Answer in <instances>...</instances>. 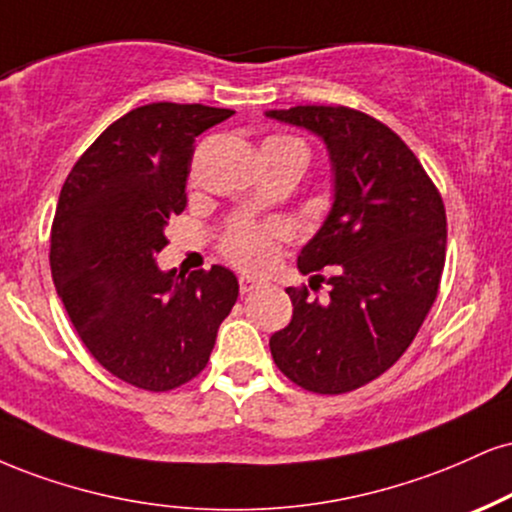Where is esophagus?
Segmentation results:
<instances>
[{
    "label": "esophagus",
    "mask_w": 512,
    "mask_h": 512,
    "mask_svg": "<svg viewBox=\"0 0 512 512\" xmlns=\"http://www.w3.org/2000/svg\"><path fill=\"white\" fill-rule=\"evenodd\" d=\"M238 283H240V293H243V295L250 293V291H255V288L260 286V281L252 279V276H240Z\"/></svg>",
    "instance_id": "esophagus-1"
}]
</instances>
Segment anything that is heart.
Masks as SVG:
<instances>
[{
	"instance_id": "1",
	"label": "heart",
	"mask_w": 512,
	"mask_h": 512,
	"mask_svg": "<svg viewBox=\"0 0 512 512\" xmlns=\"http://www.w3.org/2000/svg\"><path fill=\"white\" fill-rule=\"evenodd\" d=\"M267 143H298V140L281 135V138H269ZM286 236L288 226L281 224V221H269V224H238L236 229H231L224 236V240H221V252L226 255V260L240 269L262 272V269H267L274 262L276 248H279V243Z\"/></svg>"
}]
</instances>
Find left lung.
Here are the masks:
<instances>
[{
  "mask_svg": "<svg viewBox=\"0 0 512 512\" xmlns=\"http://www.w3.org/2000/svg\"><path fill=\"white\" fill-rule=\"evenodd\" d=\"M267 116L317 133L336 171L334 207L298 257L312 283H329V300L286 288L293 319L269 348L300 389L355 391L396 365L432 310L446 262V207L415 152L374 116L341 104Z\"/></svg>",
  "mask_w": 512,
  "mask_h": 512,
  "instance_id": "obj_1",
  "label": "left lung"
}]
</instances>
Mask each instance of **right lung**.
Returning <instances> with one entry per match:
<instances>
[{
	"mask_svg": "<svg viewBox=\"0 0 512 512\" xmlns=\"http://www.w3.org/2000/svg\"><path fill=\"white\" fill-rule=\"evenodd\" d=\"M231 109L155 102L104 128L61 186L49 264L73 329L100 365L143 391L207 367L238 279L214 264L177 281L157 267L164 226L188 205L195 138Z\"/></svg>",
	"mask_w": 512,
	"mask_h": 512,
	"instance_id": "right-lung-1",
	"label": "right lung"
}]
</instances>
